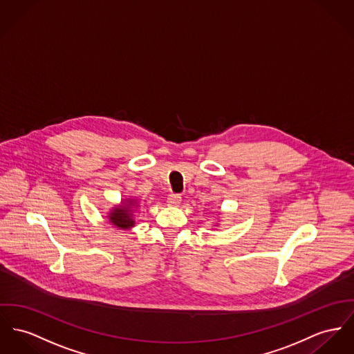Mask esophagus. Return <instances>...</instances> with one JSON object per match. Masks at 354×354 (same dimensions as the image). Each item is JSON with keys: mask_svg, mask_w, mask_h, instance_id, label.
<instances>
[{"mask_svg": "<svg viewBox=\"0 0 354 354\" xmlns=\"http://www.w3.org/2000/svg\"><path fill=\"white\" fill-rule=\"evenodd\" d=\"M181 203V196L180 194H170L167 197V205L170 207H178Z\"/></svg>", "mask_w": 354, "mask_h": 354, "instance_id": "34e87169", "label": "esophagus"}]
</instances>
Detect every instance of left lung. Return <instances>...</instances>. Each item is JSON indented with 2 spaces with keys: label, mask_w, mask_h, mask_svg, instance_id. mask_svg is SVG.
Returning a JSON list of instances; mask_svg holds the SVG:
<instances>
[{
  "label": "left lung",
  "mask_w": 354,
  "mask_h": 354,
  "mask_svg": "<svg viewBox=\"0 0 354 354\" xmlns=\"http://www.w3.org/2000/svg\"><path fill=\"white\" fill-rule=\"evenodd\" d=\"M217 225H218V224H214V227H217Z\"/></svg>",
  "instance_id": "8db88e82"
}]
</instances>
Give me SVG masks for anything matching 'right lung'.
Listing matches in <instances>:
<instances>
[{
	"label": "right lung",
	"mask_w": 354,
	"mask_h": 354,
	"mask_svg": "<svg viewBox=\"0 0 354 354\" xmlns=\"http://www.w3.org/2000/svg\"><path fill=\"white\" fill-rule=\"evenodd\" d=\"M141 207V203L136 197L123 198L107 213V220L118 230H130L136 225V212Z\"/></svg>",
	"instance_id": "add662e5"
}]
</instances>
